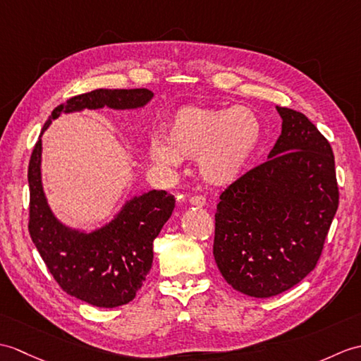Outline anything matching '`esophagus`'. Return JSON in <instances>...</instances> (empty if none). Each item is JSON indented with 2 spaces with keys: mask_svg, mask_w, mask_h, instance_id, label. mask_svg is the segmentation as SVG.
I'll return each mask as SVG.
<instances>
[{
  "mask_svg": "<svg viewBox=\"0 0 361 361\" xmlns=\"http://www.w3.org/2000/svg\"><path fill=\"white\" fill-rule=\"evenodd\" d=\"M189 203H190L192 206L201 207V206H204V204H206V198H204L203 195H194V197H190V198H189Z\"/></svg>",
  "mask_w": 361,
  "mask_h": 361,
  "instance_id": "esophagus-1",
  "label": "esophagus"
}]
</instances>
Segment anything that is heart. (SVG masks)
Instances as JSON below:
<instances>
[{
  "label": "heart",
  "instance_id": "obj_1",
  "mask_svg": "<svg viewBox=\"0 0 361 361\" xmlns=\"http://www.w3.org/2000/svg\"><path fill=\"white\" fill-rule=\"evenodd\" d=\"M262 124L247 107L184 106L167 124V142L152 140L150 155L163 166L198 158L200 173L211 184H229L255 154Z\"/></svg>",
  "mask_w": 361,
  "mask_h": 361
}]
</instances>
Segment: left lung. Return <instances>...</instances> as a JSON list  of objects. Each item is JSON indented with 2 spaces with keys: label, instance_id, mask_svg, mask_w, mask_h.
<instances>
[{
  "label": "left lung",
  "instance_id": "obj_1",
  "mask_svg": "<svg viewBox=\"0 0 361 361\" xmlns=\"http://www.w3.org/2000/svg\"><path fill=\"white\" fill-rule=\"evenodd\" d=\"M276 111L281 135L269 160L229 184L215 212V263L233 289L257 298L281 294L314 269L338 207L329 141L306 115Z\"/></svg>",
  "mask_w": 361,
  "mask_h": 361
}]
</instances>
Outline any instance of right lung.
<instances>
[{"mask_svg":"<svg viewBox=\"0 0 361 361\" xmlns=\"http://www.w3.org/2000/svg\"><path fill=\"white\" fill-rule=\"evenodd\" d=\"M154 94L147 89H97L56 106L43 133L61 112L81 109H135ZM41 135L29 161V233L60 288L98 307L129 303L146 281L154 259V240L175 207L166 190H150L132 198L104 228L82 233L66 228L50 212L41 184Z\"/></svg>","mask_w":361,"mask_h":361,"instance_id":"add662e5","label":"right lung"}]
</instances>
